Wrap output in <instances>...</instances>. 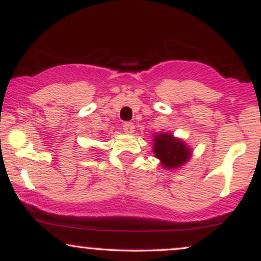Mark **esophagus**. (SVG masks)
Instances as JSON below:
<instances>
[{
    "label": "esophagus",
    "instance_id": "34e87169",
    "mask_svg": "<svg viewBox=\"0 0 261 261\" xmlns=\"http://www.w3.org/2000/svg\"><path fill=\"white\" fill-rule=\"evenodd\" d=\"M122 128H124V131L126 134H134L135 125L133 124V122H124V125H122Z\"/></svg>",
    "mask_w": 261,
    "mask_h": 261
}]
</instances>
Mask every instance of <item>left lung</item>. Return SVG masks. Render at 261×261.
I'll use <instances>...</instances> for the list:
<instances>
[{
	"label": "left lung",
	"mask_w": 261,
	"mask_h": 261,
	"mask_svg": "<svg viewBox=\"0 0 261 261\" xmlns=\"http://www.w3.org/2000/svg\"><path fill=\"white\" fill-rule=\"evenodd\" d=\"M154 155L166 169H176L190 158V148L172 134H157L153 139Z\"/></svg>",
	"instance_id": "8db88e82"
}]
</instances>
